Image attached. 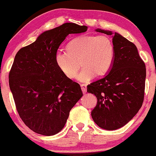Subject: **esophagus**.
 <instances>
[{"instance_id":"esophagus-1","label":"esophagus","mask_w":156,"mask_h":156,"mask_svg":"<svg viewBox=\"0 0 156 156\" xmlns=\"http://www.w3.org/2000/svg\"><path fill=\"white\" fill-rule=\"evenodd\" d=\"M80 86H81V89L83 93L85 94L86 92V85H85V84H81Z\"/></svg>"}]
</instances>
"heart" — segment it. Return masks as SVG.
<instances>
[{
  "label": "heart",
  "mask_w": 156,
  "mask_h": 156,
  "mask_svg": "<svg viewBox=\"0 0 156 156\" xmlns=\"http://www.w3.org/2000/svg\"><path fill=\"white\" fill-rule=\"evenodd\" d=\"M66 50L55 54L56 65L67 78L73 79L81 65L83 67L77 76L80 82H89L95 75H106L115 59L113 42L104 35L77 37L67 44Z\"/></svg>",
  "instance_id": "1"
}]
</instances>
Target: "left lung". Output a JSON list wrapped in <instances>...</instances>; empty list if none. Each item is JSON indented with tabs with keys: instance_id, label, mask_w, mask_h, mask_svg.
Here are the masks:
<instances>
[{
	"instance_id": "8db88e82",
	"label": "left lung",
	"mask_w": 156,
	"mask_h": 156,
	"mask_svg": "<svg viewBox=\"0 0 156 156\" xmlns=\"http://www.w3.org/2000/svg\"><path fill=\"white\" fill-rule=\"evenodd\" d=\"M96 30L112 35L111 31ZM112 42L115 59L110 72L87 86V92L97 99L91 117L106 130L121 128L133 119L142 105L145 87V65L136 46L117 33Z\"/></svg>"
}]
</instances>
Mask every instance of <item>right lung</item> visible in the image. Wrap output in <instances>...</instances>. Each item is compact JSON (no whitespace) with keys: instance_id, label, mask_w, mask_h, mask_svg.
Masks as SVG:
<instances>
[{"instance_id":"add662e5","label":"right lung","mask_w":156,"mask_h":156,"mask_svg":"<svg viewBox=\"0 0 156 156\" xmlns=\"http://www.w3.org/2000/svg\"><path fill=\"white\" fill-rule=\"evenodd\" d=\"M86 30V26L65 23L43 33L15 56L9 86L19 115L37 134L51 136L59 132L83 96L79 84L58 69L54 56L67 35Z\"/></svg>"}]
</instances>
